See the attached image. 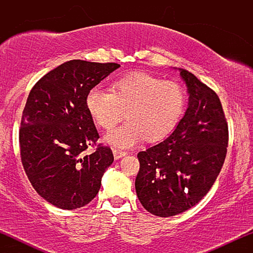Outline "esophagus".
<instances>
[{
  "label": "esophagus",
  "mask_w": 253,
  "mask_h": 253,
  "mask_svg": "<svg viewBox=\"0 0 253 253\" xmlns=\"http://www.w3.org/2000/svg\"><path fill=\"white\" fill-rule=\"evenodd\" d=\"M113 155H114V158L115 159H120L121 157L126 156L127 152H125V151H120V150H113Z\"/></svg>",
  "instance_id": "1"
}]
</instances>
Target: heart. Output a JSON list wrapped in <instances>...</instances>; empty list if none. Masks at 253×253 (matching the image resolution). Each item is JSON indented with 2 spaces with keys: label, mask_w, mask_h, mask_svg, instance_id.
Masks as SVG:
<instances>
[{
  "label": "heart",
  "mask_w": 253,
  "mask_h": 253,
  "mask_svg": "<svg viewBox=\"0 0 253 253\" xmlns=\"http://www.w3.org/2000/svg\"><path fill=\"white\" fill-rule=\"evenodd\" d=\"M85 106L95 123L106 130L114 128L126 113V123L106 136L107 143L125 149L144 139L157 143L167 138L181 120L185 94L172 81L130 72L113 83L112 92L92 88Z\"/></svg>",
  "instance_id": "1"
}]
</instances>
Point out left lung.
Here are the masks:
<instances>
[{
    "label": "left lung",
    "instance_id": "1",
    "mask_svg": "<svg viewBox=\"0 0 253 253\" xmlns=\"http://www.w3.org/2000/svg\"><path fill=\"white\" fill-rule=\"evenodd\" d=\"M188 108L162 143L138 153L135 191L151 214L168 217L197 205L210 191L227 153L228 126L219 97L184 69Z\"/></svg>",
    "mask_w": 253,
    "mask_h": 253
}]
</instances>
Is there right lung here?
Returning a JSON list of instances; mask_svg holds the SVG:
<instances>
[{
    "label": "right lung",
    "mask_w": 253,
    "mask_h": 253,
    "mask_svg": "<svg viewBox=\"0 0 253 253\" xmlns=\"http://www.w3.org/2000/svg\"><path fill=\"white\" fill-rule=\"evenodd\" d=\"M120 65L74 59L40 78L22 112L19 141L28 179L42 199L60 210H76L96 196L114 161L97 145L96 127L85 106L88 92ZM91 144L98 147L85 154Z\"/></svg>",
    "instance_id": "add662e5"
}]
</instances>
